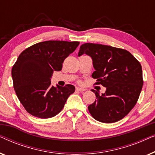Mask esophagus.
Masks as SVG:
<instances>
[{"mask_svg": "<svg viewBox=\"0 0 155 155\" xmlns=\"http://www.w3.org/2000/svg\"><path fill=\"white\" fill-rule=\"evenodd\" d=\"M76 91H78V92H84V91H85V89L81 87H76Z\"/></svg>", "mask_w": 155, "mask_h": 155, "instance_id": "34e87169", "label": "esophagus"}]
</instances>
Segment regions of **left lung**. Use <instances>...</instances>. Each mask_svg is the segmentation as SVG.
<instances>
[{
	"mask_svg": "<svg viewBox=\"0 0 155 155\" xmlns=\"http://www.w3.org/2000/svg\"><path fill=\"white\" fill-rule=\"evenodd\" d=\"M84 54L92 59L94 84L107 88L101 95L92 90L97 99L88 107L89 111L95 120L105 124L120 120L139 98L143 84L140 63L128 51L103 44H83L78 56Z\"/></svg>",
	"mask_w": 155,
	"mask_h": 155,
	"instance_id": "8db88e82",
	"label": "left lung"
}]
</instances>
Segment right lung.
Returning a JSON list of instances; mask_svg holds the SVG:
<instances>
[{
    "label": "right lung",
    "mask_w": 155,
    "mask_h": 155,
    "mask_svg": "<svg viewBox=\"0 0 155 155\" xmlns=\"http://www.w3.org/2000/svg\"><path fill=\"white\" fill-rule=\"evenodd\" d=\"M79 41H46L29 46L20 54L12 68L14 90L25 110L35 117L48 118L61 112L75 87L51 84L54 71L62 70L63 61Z\"/></svg>",
    "instance_id": "obj_1"
}]
</instances>
